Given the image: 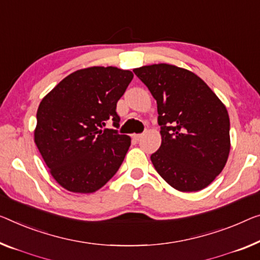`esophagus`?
<instances>
[{
  "label": "esophagus",
  "mask_w": 260,
  "mask_h": 260,
  "mask_svg": "<svg viewBox=\"0 0 260 260\" xmlns=\"http://www.w3.org/2000/svg\"><path fill=\"white\" fill-rule=\"evenodd\" d=\"M142 134H133V138L135 139V140H139V139H141Z\"/></svg>",
  "instance_id": "esophagus-1"
}]
</instances>
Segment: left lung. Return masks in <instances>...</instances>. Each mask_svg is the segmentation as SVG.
I'll return each instance as SVG.
<instances>
[{"label":"left lung","mask_w":260,"mask_h":260,"mask_svg":"<svg viewBox=\"0 0 260 260\" xmlns=\"http://www.w3.org/2000/svg\"><path fill=\"white\" fill-rule=\"evenodd\" d=\"M133 72L157 104L162 142L150 156L154 168L176 190H202L229 157L226 107L199 76L185 69L153 64Z\"/></svg>","instance_id":"obj_1"}]
</instances>
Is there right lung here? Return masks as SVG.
Returning a JSON list of instances; mask_svg holds the SVG:
<instances>
[{
    "label": "right lung",
    "mask_w": 260,
    "mask_h": 260,
    "mask_svg": "<svg viewBox=\"0 0 260 260\" xmlns=\"http://www.w3.org/2000/svg\"><path fill=\"white\" fill-rule=\"evenodd\" d=\"M133 79L128 70L92 67L71 73L38 106L35 143L64 189L90 193L104 187L121 166L128 135L119 127L117 103Z\"/></svg>",
    "instance_id": "right-lung-1"
}]
</instances>
